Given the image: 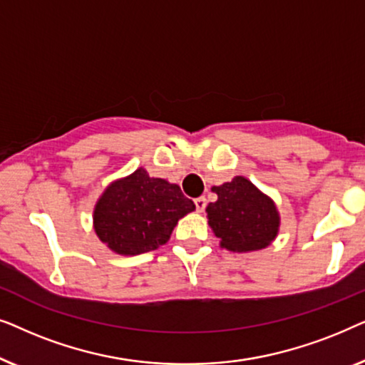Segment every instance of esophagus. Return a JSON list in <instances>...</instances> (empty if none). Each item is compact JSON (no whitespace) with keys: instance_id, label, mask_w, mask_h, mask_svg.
Here are the masks:
<instances>
[{"instance_id":"1","label":"esophagus","mask_w":365,"mask_h":365,"mask_svg":"<svg viewBox=\"0 0 365 365\" xmlns=\"http://www.w3.org/2000/svg\"><path fill=\"white\" fill-rule=\"evenodd\" d=\"M194 204H196L197 212H202L204 209H206V204H207V201H206V197L201 196V197H196V199H194Z\"/></svg>"}]
</instances>
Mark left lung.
Wrapping results in <instances>:
<instances>
[{"mask_svg":"<svg viewBox=\"0 0 365 365\" xmlns=\"http://www.w3.org/2000/svg\"><path fill=\"white\" fill-rule=\"evenodd\" d=\"M216 202L206 207L207 224L221 247L231 252H254L271 246L281 226L276 202L244 176L211 187Z\"/></svg>","mask_w":365,"mask_h":365,"instance_id":"8db88e82","label":"left lung"}]
</instances>
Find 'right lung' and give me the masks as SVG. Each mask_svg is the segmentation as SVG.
<instances>
[{
  "mask_svg": "<svg viewBox=\"0 0 365 365\" xmlns=\"http://www.w3.org/2000/svg\"><path fill=\"white\" fill-rule=\"evenodd\" d=\"M194 209L178 184L139 168L104 189L94 204L93 227L113 252L138 256L166 244L179 219Z\"/></svg>",
  "mask_w": 365,
  "mask_h": 365,
  "instance_id": "add662e5",
  "label": "right lung"
}]
</instances>
